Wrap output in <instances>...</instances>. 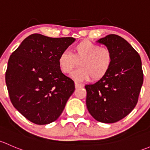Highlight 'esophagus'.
Listing matches in <instances>:
<instances>
[{"mask_svg":"<svg viewBox=\"0 0 150 150\" xmlns=\"http://www.w3.org/2000/svg\"><path fill=\"white\" fill-rule=\"evenodd\" d=\"M82 86H83V84H79V83H77V82L75 83V87L76 88H81V87H82Z\"/></svg>","mask_w":150,"mask_h":150,"instance_id":"34e87169","label":"esophagus"}]
</instances>
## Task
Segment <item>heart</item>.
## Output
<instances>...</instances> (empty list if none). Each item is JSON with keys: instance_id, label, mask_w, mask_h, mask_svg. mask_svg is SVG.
<instances>
[{"instance_id": "b5f03b06", "label": "heart", "mask_w": 150, "mask_h": 150, "mask_svg": "<svg viewBox=\"0 0 150 150\" xmlns=\"http://www.w3.org/2000/svg\"><path fill=\"white\" fill-rule=\"evenodd\" d=\"M60 69L69 74L79 63L81 68L74 71L71 76L77 81L101 79L109 71L112 63V52L89 40L80 42L74 47V53L65 50L58 59Z\"/></svg>"}]
</instances>
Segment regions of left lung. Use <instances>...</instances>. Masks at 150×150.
Segmentation results:
<instances>
[{
  "mask_svg": "<svg viewBox=\"0 0 150 150\" xmlns=\"http://www.w3.org/2000/svg\"><path fill=\"white\" fill-rule=\"evenodd\" d=\"M97 42L110 50L112 63L103 78L85 85L86 108L98 121L115 123L129 115L138 102L144 79L141 58L118 35H108Z\"/></svg>",
  "mask_w": 150,
  "mask_h": 150,
  "instance_id": "left-lung-1",
  "label": "left lung"
}]
</instances>
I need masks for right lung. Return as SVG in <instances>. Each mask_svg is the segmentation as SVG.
Returning a JSON list of instances; mask_svg holds the SVG:
<instances>
[{
  "mask_svg": "<svg viewBox=\"0 0 150 150\" xmlns=\"http://www.w3.org/2000/svg\"><path fill=\"white\" fill-rule=\"evenodd\" d=\"M75 40L33 34L9 58L6 83L10 100L32 123L45 125L58 119L74 92V82L62 73L58 59Z\"/></svg>",
  "mask_w": 150,
  "mask_h": 150,
  "instance_id": "obj_1",
  "label": "right lung"
}]
</instances>
